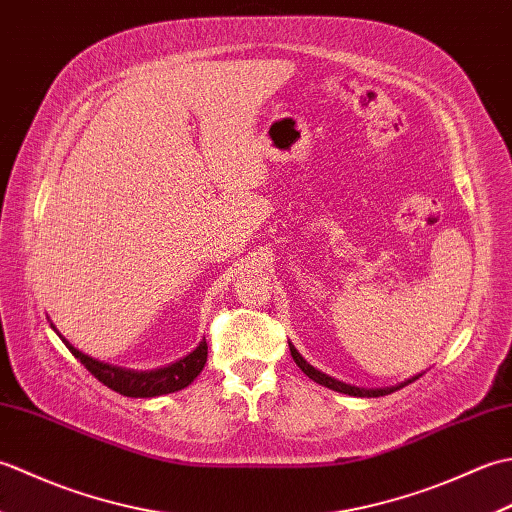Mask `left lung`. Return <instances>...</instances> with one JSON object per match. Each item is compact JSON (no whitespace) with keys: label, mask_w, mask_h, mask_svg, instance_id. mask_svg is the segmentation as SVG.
<instances>
[{"label":"left lung","mask_w":512,"mask_h":512,"mask_svg":"<svg viewBox=\"0 0 512 512\" xmlns=\"http://www.w3.org/2000/svg\"><path fill=\"white\" fill-rule=\"evenodd\" d=\"M290 345V354H292V358H295V363L301 367V372L306 374L308 378H312L314 383H319V385H323V387H328V389H334V391H341V394H347V396H361V398H378V396H387V394H391V391H396V389H400V387H405V385H409V383H413V380H416L418 376H413V378H409L407 383H400L398 387H385V389H361V387H352V385H345V383H341V380H336V378H332V376H328V374H323V372H319V369H314L310 363H306L303 361V356L295 350V345L292 343H288Z\"/></svg>","instance_id":"1"}]
</instances>
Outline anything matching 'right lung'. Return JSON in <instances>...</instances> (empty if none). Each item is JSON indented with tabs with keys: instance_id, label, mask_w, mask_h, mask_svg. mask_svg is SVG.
I'll use <instances>...</instances> for the list:
<instances>
[{
	"instance_id": "obj_1",
	"label": "right lung",
	"mask_w": 512,
	"mask_h": 512,
	"mask_svg": "<svg viewBox=\"0 0 512 512\" xmlns=\"http://www.w3.org/2000/svg\"><path fill=\"white\" fill-rule=\"evenodd\" d=\"M61 341L72 352L74 358H79L81 365H85V369H88V372L96 380H101L103 385L114 389L116 394H123L129 398H154V396L171 394V391L184 389L187 385H191L195 376L202 372V367L206 363V354H209V345H206V339H204L189 356L180 358V361H176V363L160 367V369H151V372H134V369H125V367H116V365H107V363L96 361V358L83 354L76 350V347H72L68 341L63 339V336H61Z\"/></svg>"
}]
</instances>
